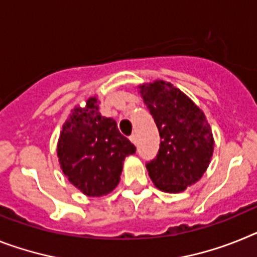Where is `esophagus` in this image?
Returning <instances> with one entry per match:
<instances>
[{"mask_svg":"<svg viewBox=\"0 0 257 257\" xmlns=\"http://www.w3.org/2000/svg\"><path fill=\"white\" fill-rule=\"evenodd\" d=\"M129 140H131V142L133 145H136V146H137V144H138V140H137V136L136 135H132L131 137H129Z\"/></svg>","mask_w":257,"mask_h":257,"instance_id":"1","label":"esophagus"}]
</instances>
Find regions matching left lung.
I'll use <instances>...</instances> for the list:
<instances>
[{"mask_svg":"<svg viewBox=\"0 0 257 257\" xmlns=\"http://www.w3.org/2000/svg\"><path fill=\"white\" fill-rule=\"evenodd\" d=\"M140 93L160 136L155 159L146 163L159 190L180 193L199 181L213 154V136L206 116L180 89L163 80L144 84Z\"/></svg>","mask_w":257,"mask_h":257,"instance_id":"left-lung-1","label":"left lung"}]
</instances>
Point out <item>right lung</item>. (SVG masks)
I'll return each mask as SVG.
<instances>
[{
	"label": "right lung",
	"mask_w": 257,
	"mask_h": 257,
	"mask_svg": "<svg viewBox=\"0 0 257 257\" xmlns=\"http://www.w3.org/2000/svg\"><path fill=\"white\" fill-rule=\"evenodd\" d=\"M98 99L75 107L58 141L59 164L68 181L88 196H102L117 186L122 162L136 153L111 117L99 112Z\"/></svg>",
	"instance_id": "add662e5"
}]
</instances>
